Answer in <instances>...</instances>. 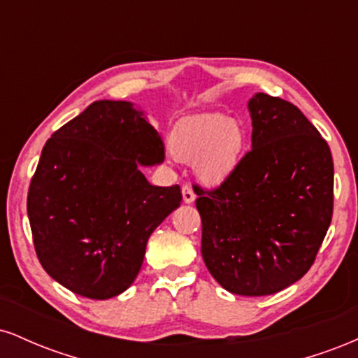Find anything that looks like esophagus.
<instances>
[{
    "label": "esophagus",
    "instance_id": "1",
    "mask_svg": "<svg viewBox=\"0 0 358 358\" xmlns=\"http://www.w3.org/2000/svg\"><path fill=\"white\" fill-rule=\"evenodd\" d=\"M182 195H183V202L185 203H193V202H195V192L192 190L190 185H183Z\"/></svg>",
    "mask_w": 358,
    "mask_h": 358
}]
</instances>
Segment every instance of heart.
<instances>
[{
    "label": "heart",
    "instance_id": "b5f03b06",
    "mask_svg": "<svg viewBox=\"0 0 358 358\" xmlns=\"http://www.w3.org/2000/svg\"><path fill=\"white\" fill-rule=\"evenodd\" d=\"M244 124L222 113L196 114L176 126L170 139L171 155L195 165V173L208 187L227 182L248 153Z\"/></svg>",
    "mask_w": 358,
    "mask_h": 358
}]
</instances>
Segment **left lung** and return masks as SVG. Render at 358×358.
<instances>
[{"label":"left lung","instance_id":"1","mask_svg":"<svg viewBox=\"0 0 358 358\" xmlns=\"http://www.w3.org/2000/svg\"><path fill=\"white\" fill-rule=\"evenodd\" d=\"M248 109L252 150L219 188L193 190L213 279L229 293L266 296L313 264L334 213V159L291 102L257 92Z\"/></svg>","mask_w":358,"mask_h":358}]
</instances>
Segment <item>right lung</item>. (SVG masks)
Returning <instances> with one entry per match:
<instances>
[{
	"label": "right lung",
	"mask_w": 358,
	"mask_h": 358,
	"mask_svg": "<svg viewBox=\"0 0 358 358\" xmlns=\"http://www.w3.org/2000/svg\"><path fill=\"white\" fill-rule=\"evenodd\" d=\"M165 145L145 110L96 101L52 134L28 190L40 264L72 293L117 296L133 285L153 231L182 203L178 185L155 187L139 166Z\"/></svg>",
	"instance_id": "1"
}]
</instances>
